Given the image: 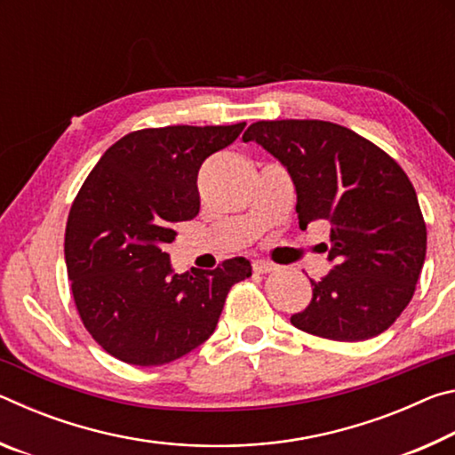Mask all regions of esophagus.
Wrapping results in <instances>:
<instances>
[{"label":"esophagus","instance_id":"34e87169","mask_svg":"<svg viewBox=\"0 0 455 455\" xmlns=\"http://www.w3.org/2000/svg\"><path fill=\"white\" fill-rule=\"evenodd\" d=\"M252 271L259 275H267V273L275 271V265L267 263V260H255V263H252Z\"/></svg>","mask_w":455,"mask_h":455}]
</instances>
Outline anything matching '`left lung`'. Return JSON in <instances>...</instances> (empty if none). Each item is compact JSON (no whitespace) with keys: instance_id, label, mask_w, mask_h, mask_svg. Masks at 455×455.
I'll return each mask as SVG.
<instances>
[{"instance_id":"obj_1","label":"left lung","mask_w":455,"mask_h":455,"mask_svg":"<svg viewBox=\"0 0 455 455\" xmlns=\"http://www.w3.org/2000/svg\"><path fill=\"white\" fill-rule=\"evenodd\" d=\"M243 140L287 166L299 227L317 219L333 225V271L311 281V305L292 315V325L331 341H363L389 329L411 301L427 246L403 168L371 140L325 120H259Z\"/></svg>"}]
</instances>
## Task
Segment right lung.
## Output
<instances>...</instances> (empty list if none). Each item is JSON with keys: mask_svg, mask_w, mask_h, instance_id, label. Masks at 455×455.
<instances>
[{"mask_svg": "<svg viewBox=\"0 0 455 455\" xmlns=\"http://www.w3.org/2000/svg\"><path fill=\"white\" fill-rule=\"evenodd\" d=\"M230 126L144 128L104 152L76 195L64 255L72 297L94 341L130 365H164L214 333L225 299L252 268L243 257L172 275L164 244L200 209L196 176L227 148Z\"/></svg>", "mask_w": 455, "mask_h": 455, "instance_id": "1", "label": "right lung"}]
</instances>
